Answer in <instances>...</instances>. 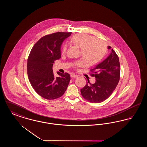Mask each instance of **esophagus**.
Returning a JSON list of instances; mask_svg holds the SVG:
<instances>
[{"label": "esophagus", "mask_w": 147, "mask_h": 147, "mask_svg": "<svg viewBox=\"0 0 147 147\" xmlns=\"http://www.w3.org/2000/svg\"><path fill=\"white\" fill-rule=\"evenodd\" d=\"M70 77H71V78H77L78 76L74 74H71L70 75Z\"/></svg>", "instance_id": "1"}]
</instances>
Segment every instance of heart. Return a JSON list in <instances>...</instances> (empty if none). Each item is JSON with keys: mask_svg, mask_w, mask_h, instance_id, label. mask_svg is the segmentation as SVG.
Wrapping results in <instances>:
<instances>
[{"mask_svg": "<svg viewBox=\"0 0 147 147\" xmlns=\"http://www.w3.org/2000/svg\"><path fill=\"white\" fill-rule=\"evenodd\" d=\"M70 42L78 48L80 49L81 55L87 65H93L100 62L107 52L105 42L98 40L94 36L85 34H78L73 36ZM67 51V46L64 45L62 53L64 54ZM84 62L78 61L74 64L77 68L84 66Z\"/></svg>", "mask_w": 147, "mask_h": 147, "instance_id": "heart-1", "label": "heart"}]
</instances>
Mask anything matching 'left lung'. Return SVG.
<instances>
[{"label": "left lung", "instance_id": "obj_1", "mask_svg": "<svg viewBox=\"0 0 147 147\" xmlns=\"http://www.w3.org/2000/svg\"><path fill=\"white\" fill-rule=\"evenodd\" d=\"M108 49L111 47L109 46ZM111 51L103 62L90 69V76L96 78L95 83L91 84L88 81L80 89L82 96L90 102L98 103L105 101L112 94L119 83L120 78L119 57L112 49Z\"/></svg>", "mask_w": 147, "mask_h": 147}]
</instances>
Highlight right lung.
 Wrapping results in <instances>:
<instances>
[{
	"label": "right lung",
	"instance_id": "1",
	"mask_svg": "<svg viewBox=\"0 0 147 147\" xmlns=\"http://www.w3.org/2000/svg\"><path fill=\"white\" fill-rule=\"evenodd\" d=\"M71 32H58L46 35L33 46L27 63L28 79L35 91L42 98L54 100L62 96L67 89L70 76L68 73L54 75V61L61 58V46Z\"/></svg>",
	"mask_w": 147,
	"mask_h": 147
}]
</instances>
